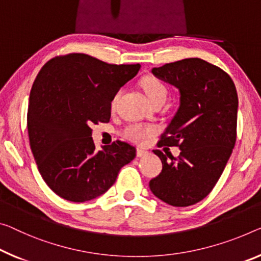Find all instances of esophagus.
I'll use <instances>...</instances> for the list:
<instances>
[{"label": "esophagus", "mask_w": 261, "mask_h": 261, "mask_svg": "<svg viewBox=\"0 0 261 261\" xmlns=\"http://www.w3.org/2000/svg\"><path fill=\"white\" fill-rule=\"evenodd\" d=\"M146 155H148L147 150L141 149V148H138V149H136V156H138V158H143V156Z\"/></svg>", "instance_id": "esophagus-1"}]
</instances>
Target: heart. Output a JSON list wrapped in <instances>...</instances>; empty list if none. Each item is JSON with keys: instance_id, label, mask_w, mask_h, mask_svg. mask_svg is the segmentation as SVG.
I'll return each instance as SVG.
<instances>
[{"instance_id": "obj_1", "label": "heart", "mask_w": 261, "mask_h": 261, "mask_svg": "<svg viewBox=\"0 0 261 261\" xmlns=\"http://www.w3.org/2000/svg\"><path fill=\"white\" fill-rule=\"evenodd\" d=\"M142 89L146 93L148 100L151 103L156 101H166L168 97V87L161 80L154 77H147L142 80ZM120 91L112 99L111 105L113 107L119 98ZM158 132L155 126L140 125V123H130L126 126L122 130V136L127 140L135 143H143L148 138L153 136Z\"/></svg>"}]
</instances>
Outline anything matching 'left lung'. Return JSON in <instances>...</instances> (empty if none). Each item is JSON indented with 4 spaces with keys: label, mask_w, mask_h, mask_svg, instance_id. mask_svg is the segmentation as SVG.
<instances>
[{
    "label": "left lung",
    "mask_w": 261,
    "mask_h": 261,
    "mask_svg": "<svg viewBox=\"0 0 261 261\" xmlns=\"http://www.w3.org/2000/svg\"><path fill=\"white\" fill-rule=\"evenodd\" d=\"M156 77L177 87L179 108L159 147H178L177 158L161 159L162 171L150 179L156 197L172 206L205 198L218 182L237 139L238 95L233 80L220 67L187 58L154 67Z\"/></svg>",
    "instance_id": "8db88e82"
}]
</instances>
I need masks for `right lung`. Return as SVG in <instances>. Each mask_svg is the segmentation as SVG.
<instances>
[{
	"label": "right lung",
	"mask_w": 261,
	"mask_h": 261,
	"mask_svg": "<svg viewBox=\"0 0 261 261\" xmlns=\"http://www.w3.org/2000/svg\"><path fill=\"white\" fill-rule=\"evenodd\" d=\"M140 66L69 54L39 71L30 92L28 134L38 170L59 197L75 203L98 197L136 156L135 147L119 140L97 151L91 127L110 121L112 99Z\"/></svg>",
	"instance_id": "obj_1"
}]
</instances>
